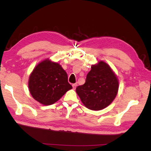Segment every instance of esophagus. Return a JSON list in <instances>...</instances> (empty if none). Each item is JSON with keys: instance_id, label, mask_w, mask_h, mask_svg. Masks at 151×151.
<instances>
[{"instance_id": "34e87169", "label": "esophagus", "mask_w": 151, "mask_h": 151, "mask_svg": "<svg viewBox=\"0 0 151 151\" xmlns=\"http://www.w3.org/2000/svg\"><path fill=\"white\" fill-rule=\"evenodd\" d=\"M77 86V83H74V84H72V88L75 89L76 88Z\"/></svg>"}]
</instances>
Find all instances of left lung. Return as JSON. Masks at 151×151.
<instances>
[{"mask_svg": "<svg viewBox=\"0 0 151 151\" xmlns=\"http://www.w3.org/2000/svg\"><path fill=\"white\" fill-rule=\"evenodd\" d=\"M118 81L111 67L103 61L91 66L86 83L76 88V93L84 106L98 111L107 107L115 98Z\"/></svg>", "mask_w": 151, "mask_h": 151, "instance_id": "1", "label": "left lung"}]
</instances>
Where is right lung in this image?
<instances>
[{
	"mask_svg": "<svg viewBox=\"0 0 151 151\" xmlns=\"http://www.w3.org/2000/svg\"><path fill=\"white\" fill-rule=\"evenodd\" d=\"M28 87L33 98L44 105L57 102L72 88L61 65L48 59L35 67L29 76Z\"/></svg>",
	"mask_w": 151,
	"mask_h": 151,
	"instance_id": "obj_1",
	"label": "right lung"
}]
</instances>
